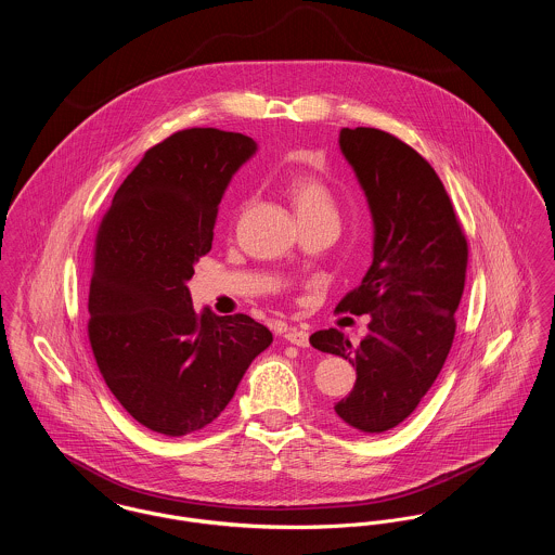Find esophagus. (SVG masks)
<instances>
[{
    "mask_svg": "<svg viewBox=\"0 0 555 555\" xmlns=\"http://www.w3.org/2000/svg\"><path fill=\"white\" fill-rule=\"evenodd\" d=\"M285 340L287 343H292V345H296V347H308V332L305 330H298V327H289L287 332H285Z\"/></svg>",
    "mask_w": 555,
    "mask_h": 555,
    "instance_id": "34e87169",
    "label": "esophagus"
}]
</instances>
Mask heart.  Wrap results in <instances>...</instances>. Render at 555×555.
Wrapping results in <instances>:
<instances>
[{"label": "heart", "instance_id": "1", "mask_svg": "<svg viewBox=\"0 0 555 555\" xmlns=\"http://www.w3.org/2000/svg\"><path fill=\"white\" fill-rule=\"evenodd\" d=\"M287 195L298 212L300 219L334 215L336 217V202L332 191L312 175H296L287 181Z\"/></svg>", "mask_w": 555, "mask_h": 555}]
</instances>
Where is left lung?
<instances>
[{
  "label": "left lung",
  "instance_id": "obj_1",
  "mask_svg": "<svg viewBox=\"0 0 555 555\" xmlns=\"http://www.w3.org/2000/svg\"><path fill=\"white\" fill-rule=\"evenodd\" d=\"M338 144L369 199L374 243L362 285L336 308L370 314L369 334L353 345L330 327L310 345L349 360L358 374L336 415L380 434L417 409L449 356L468 243L438 175L415 149L374 127H343Z\"/></svg>",
  "mask_w": 555,
  "mask_h": 555
}]
</instances>
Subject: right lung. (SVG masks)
<instances>
[{
	"label": "right lung",
	"instance_id": "add662e5",
	"mask_svg": "<svg viewBox=\"0 0 555 555\" xmlns=\"http://www.w3.org/2000/svg\"><path fill=\"white\" fill-rule=\"evenodd\" d=\"M255 151L245 133L177 131L144 153L100 223L89 340L108 389L149 430L208 426L272 343L248 314H195L186 287L212 247L219 202Z\"/></svg>",
	"mask_w": 555,
	"mask_h": 555
}]
</instances>
